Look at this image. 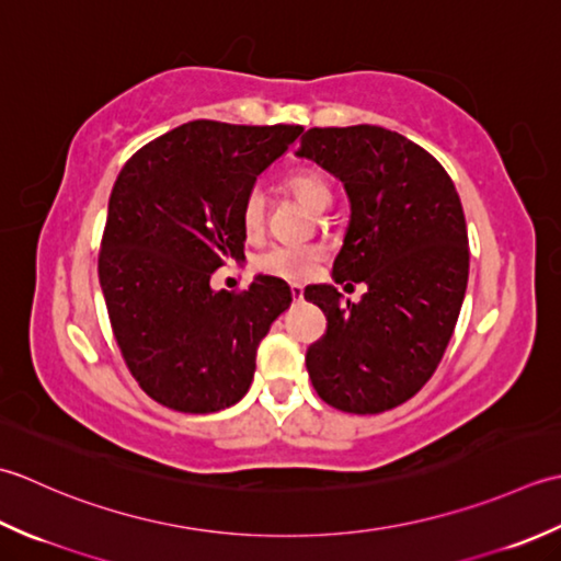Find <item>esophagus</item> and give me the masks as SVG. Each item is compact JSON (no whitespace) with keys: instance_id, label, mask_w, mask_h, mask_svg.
<instances>
[{"instance_id":"obj_1","label":"esophagus","mask_w":561,"mask_h":561,"mask_svg":"<svg viewBox=\"0 0 561 561\" xmlns=\"http://www.w3.org/2000/svg\"><path fill=\"white\" fill-rule=\"evenodd\" d=\"M302 295H305V288H302V285L293 283V285H290V297H293V300H295V302H297V300H302Z\"/></svg>"}]
</instances>
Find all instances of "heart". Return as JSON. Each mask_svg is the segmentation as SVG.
Wrapping results in <instances>:
<instances>
[{
    "mask_svg": "<svg viewBox=\"0 0 561 561\" xmlns=\"http://www.w3.org/2000/svg\"><path fill=\"white\" fill-rule=\"evenodd\" d=\"M288 188L295 193V198L307 208L319 213L327 210L331 205V186L324 174L317 169L302 167L293 171L288 176ZM239 220H242V230L249 239H254L264 230L266 222V196L259 188L249 191L242 201V210H239ZM324 259V249L312 242L302 244H276L266 249L264 254L256 259V268L266 276L280 278V280H307Z\"/></svg>",
    "mask_w": 561,
    "mask_h": 561,
    "instance_id": "obj_1",
    "label": "heart"
}]
</instances>
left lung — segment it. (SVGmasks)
<instances>
[{"label":"left lung","mask_w":561,"mask_h":561,"mask_svg":"<svg viewBox=\"0 0 561 561\" xmlns=\"http://www.w3.org/2000/svg\"><path fill=\"white\" fill-rule=\"evenodd\" d=\"M297 157L344 184L351 222L334 280L368 285L360 302L307 285L327 317L307 373L334 409L380 414L414 397L448 348L470 273L462 203L436 157L380 125L312 128Z\"/></svg>","instance_id":"left-lung-1"}]
</instances>
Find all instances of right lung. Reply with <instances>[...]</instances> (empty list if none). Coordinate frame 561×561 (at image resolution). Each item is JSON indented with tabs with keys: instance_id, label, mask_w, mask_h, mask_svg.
Listing matches in <instances>:
<instances>
[{
	"instance_id": "add662e5",
	"label": "right lung",
	"mask_w": 561,
	"mask_h": 561,
	"mask_svg": "<svg viewBox=\"0 0 561 561\" xmlns=\"http://www.w3.org/2000/svg\"><path fill=\"white\" fill-rule=\"evenodd\" d=\"M300 125L184 123L137 150L113 184L99 280L113 336L137 385L184 414L237 404L256 351L293 297L256 276L215 293L213 271L244 259L242 201Z\"/></svg>"
}]
</instances>
